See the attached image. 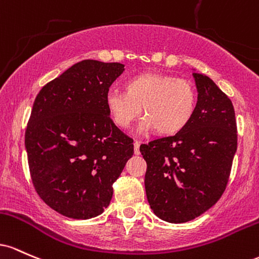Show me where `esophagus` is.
Returning <instances> with one entry per match:
<instances>
[{"label": "esophagus", "mask_w": 259, "mask_h": 259, "mask_svg": "<svg viewBox=\"0 0 259 259\" xmlns=\"http://www.w3.org/2000/svg\"><path fill=\"white\" fill-rule=\"evenodd\" d=\"M141 143L142 142L139 141H135V154H139V147H141Z\"/></svg>", "instance_id": "1"}]
</instances>
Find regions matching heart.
<instances>
[{"label":"heart","mask_w":259,"mask_h":259,"mask_svg":"<svg viewBox=\"0 0 259 259\" xmlns=\"http://www.w3.org/2000/svg\"><path fill=\"white\" fill-rule=\"evenodd\" d=\"M198 103L194 85L185 78L144 73L130 78L123 92L109 91L105 104L112 121L127 128L139 116L145 120L142 130L155 128L164 136L175 135L190 123Z\"/></svg>","instance_id":"1"}]
</instances>
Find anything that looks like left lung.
Segmentation results:
<instances>
[{
	"instance_id": "1",
	"label": "left lung",
	"mask_w": 259,
	"mask_h": 259,
	"mask_svg": "<svg viewBox=\"0 0 259 259\" xmlns=\"http://www.w3.org/2000/svg\"><path fill=\"white\" fill-rule=\"evenodd\" d=\"M198 103L192 120L175 136L154 139L139 150L147 161L145 192L165 222H190L223 196L237 149L231 100L208 75L193 73Z\"/></svg>"
}]
</instances>
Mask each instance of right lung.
Listing matches in <instances>:
<instances>
[{"label": "right lung", "mask_w": 259, "mask_h": 259, "mask_svg": "<svg viewBox=\"0 0 259 259\" xmlns=\"http://www.w3.org/2000/svg\"><path fill=\"white\" fill-rule=\"evenodd\" d=\"M123 67L83 60L45 84L34 101L25 130L31 182L62 215H100L135 152L133 139L112 122L105 104Z\"/></svg>", "instance_id": "add662e5"}]
</instances>
